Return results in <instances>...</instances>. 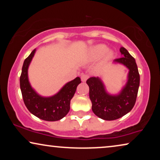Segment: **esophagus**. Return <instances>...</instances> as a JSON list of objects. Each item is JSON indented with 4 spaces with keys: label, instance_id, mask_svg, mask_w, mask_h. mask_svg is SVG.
<instances>
[{
    "label": "esophagus",
    "instance_id": "obj_1",
    "mask_svg": "<svg viewBox=\"0 0 160 160\" xmlns=\"http://www.w3.org/2000/svg\"><path fill=\"white\" fill-rule=\"evenodd\" d=\"M87 78H88V75H87V74H82V75L81 76V79H82V82H86Z\"/></svg>",
    "mask_w": 160,
    "mask_h": 160
}]
</instances>
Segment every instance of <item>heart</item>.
Here are the masks:
<instances>
[{
  "mask_svg": "<svg viewBox=\"0 0 160 160\" xmlns=\"http://www.w3.org/2000/svg\"><path fill=\"white\" fill-rule=\"evenodd\" d=\"M107 51V47L104 44H98L94 46L89 49V58L92 59V60H96V59L100 58L103 54L106 53ZM113 52L111 51H109L106 53L105 59L106 60H110V59L113 57Z\"/></svg>",
  "mask_w": 160,
  "mask_h": 160,
  "instance_id": "obj_1",
  "label": "heart"
}]
</instances>
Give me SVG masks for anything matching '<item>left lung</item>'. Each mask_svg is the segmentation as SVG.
Returning a JSON list of instances; mask_svg holds the SVG:
<instances>
[{"mask_svg":"<svg viewBox=\"0 0 160 160\" xmlns=\"http://www.w3.org/2000/svg\"><path fill=\"white\" fill-rule=\"evenodd\" d=\"M119 50L122 58L116 59L113 63L124 65L129 72L128 81L119 93H108L100 77H90L87 81L92 104V110L97 117L108 121L119 119L132 110L140 84V75L134 58L125 48L121 47Z\"/></svg>","mask_w":160,"mask_h":160,"instance_id":"1","label":"left lung"}]
</instances>
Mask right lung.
Segmentation results:
<instances>
[{"instance_id":"obj_1","label":"right lung","mask_w":160,"mask_h":160,"mask_svg":"<svg viewBox=\"0 0 160 160\" xmlns=\"http://www.w3.org/2000/svg\"><path fill=\"white\" fill-rule=\"evenodd\" d=\"M36 49L32 50L24 61L20 76V89L23 100L27 108L39 119L49 122L58 121L67 115L70 110L71 100L76 92L81 78L76 77L68 82L55 95L43 97L32 88L28 79V68Z\"/></svg>"}]
</instances>
